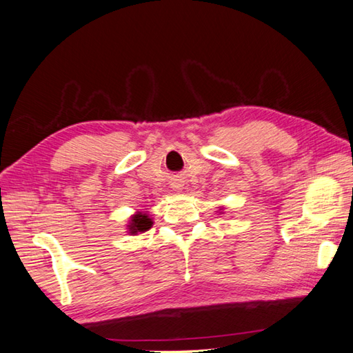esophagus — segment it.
<instances>
[{"label":"esophagus","mask_w":353,"mask_h":353,"mask_svg":"<svg viewBox=\"0 0 353 353\" xmlns=\"http://www.w3.org/2000/svg\"><path fill=\"white\" fill-rule=\"evenodd\" d=\"M174 188H177V190H181V185H177V186H174Z\"/></svg>","instance_id":"34e87169"}]
</instances>
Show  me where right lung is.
I'll return each mask as SVG.
<instances>
[{
	"mask_svg": "<svg viewBox=\"0 0 353 353\" xmlns=\"http://www.w3.org/2000/svg\"><path fill=\"white\" fill-rule=\"evenodd\" d=\"M152 226H153V221L148 216V214L137 212L130 219L129 226H127V228H129V234L138 235V234H142V232L148 230Z\"/></svg>",
	"mask_w": 353,
	"mask_h": 353,
	"instance_id": "right-lung-1",
	"label": "right lung"
}]
</instances>
